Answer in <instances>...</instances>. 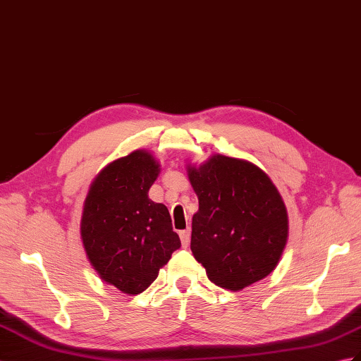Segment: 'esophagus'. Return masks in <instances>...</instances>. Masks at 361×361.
Returning <instances> with one entry per match:
<instances>
[{
  "label": "esophagus",
  "mask_w": 361,
  "mask_h": 361,
  "mask_svg": "<svg viewBox=\"0 0 361 361\" xmlns=\"http://www.w3.org/2000/svg\"><path fill=\"white\" fill-rule=\"evenodd\" d=\"M180 238H181V245H183L184 247H188L189 241H190V229L180 231Z\"/></svg>",
  "instance_id": "esophagus-1"
}]
</instances>
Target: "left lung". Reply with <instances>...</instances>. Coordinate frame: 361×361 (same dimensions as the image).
<instances>
[{"instance_id": "8db88e82", "label": "left lung", "mask_w": 361, "mask_h": 361, "mask_svg": "<svg viewBox=\"0 0 361 361\" xmlns=\"http://www.w3.org/2000/svg\"><path fill=\"white\" fill-rule=\"evenodd\" d=\"M198 197L190 250L216 286L240 290L269 275L288 240V212L279 190L255 164L214 155L189 167Z\"/></svg>"}]
</instances>
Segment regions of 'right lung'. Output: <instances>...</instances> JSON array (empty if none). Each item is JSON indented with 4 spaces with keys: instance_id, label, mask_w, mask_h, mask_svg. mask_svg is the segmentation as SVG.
<instances>
[{
    "instance_id": "1",
    "label": "right lung",
    "mask_w": 361,
    "mask_h": 361,
    "mask_svg": "<svg viewBox=\"0 0 361 361\" xmlns=\"http://www.w3.org/2000/svg\"><path fill=\"white\" fill-rule=\"evenodd\" d=\"M160 164L135 150L106 166L92 183L81 219V238L99 276L124 294H141L181 247L171 214L149 198Z\"/></svg>"
}]
</instances>
